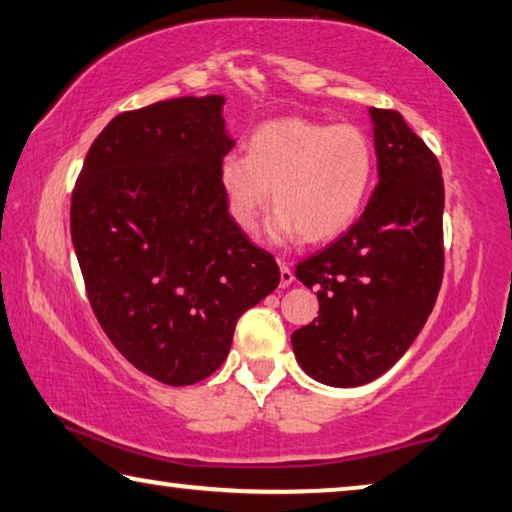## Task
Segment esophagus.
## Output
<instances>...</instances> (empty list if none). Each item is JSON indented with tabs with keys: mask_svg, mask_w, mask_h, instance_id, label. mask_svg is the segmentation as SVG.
<instances>
[{
	"mask_svg": "<svg viewBox=\"0 0 512 512\" xmlns=\"http://www.w3.org/2000/svg\"><path fill=\"white\" fill-rule=\"evenodd\" d=\"M280 264V287H289L294 282V271L287 262H278Z\"/></svg>",
	"mask_w": 512,
	"mask_h": 512,
	"instance_id": "esophagus-1",
	"label": "esophagus"
}]
</instances>
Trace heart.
<instances>
[{"label": "heart", "instance_id": "heart-1", "mask_svg": "<svg viewBox=\"0 0 512 512\" xmlns=\"http://www.w3.org/2000/svg\"><path fill=\"white\" fill-rule=\"evenodd\" d=\"M376 154L369 136L353 125H326L307 118H275L259 125L248 154L230 152L221 161L227 209L243 232H255L271 200L278 205L269 234L307 243L339 237L367 202Z\"/></svg>", "mask_w": 512, "mask_h": 512}]
</instances>
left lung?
Returning <instances> with one entry per match:
<instances>
[{"mask_svg":"<svg viewBox=\"0 0 512 512\" xmlns=\"http://www.w3.org/2000/svg\"><path fill=\"white\" fill-rule=\"evenodd\" d=\"M378 186L360 221L296 266L319 316L291 335L307 376L332 387L371 383L403 358L442 287L444 182L428 145L399 111L369 109Z\"/></svg>","mask_w":512,"mask_h":512,"instance_id":"left-lung-1","label":"left lung"}]
</instances>
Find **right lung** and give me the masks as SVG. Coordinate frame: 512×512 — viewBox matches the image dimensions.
<instances>
[{
  "label": "right lung",
  "mask_w": 512,
  "mask_h": 512,
  "mask_svg": "<svg viewBox=\"0 0 512 512\" xmlns=\"http://www.w3.org/2000/svg\"><path fill=\"white\" fill-rule=\"evenodd\" d=\"M223 95L118 113L86 154L72 246L111 344L145 376L184 387L221 367L239 316L278 287L271 253L227 212L234 148Z\"/></svg>",
  "instance_id": "obj_1"
}]
</instances>
